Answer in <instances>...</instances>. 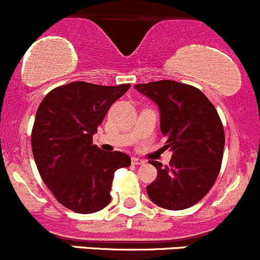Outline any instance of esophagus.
<instances>
[{"label":"esophagus","instance_id":"esophagus-1","mask_svg":"<svg viewBox=\"0 0 260 260\" xmlns=\"http://www.w3.org/2000/svg\"><path fill=\"white\" fill-rule=\"evenodd\" d=\"M147 162L144 159H139V157H132V164L133 165H144Z\"/></svg>","mask_w":260,"mask_h":260}]
</instances>
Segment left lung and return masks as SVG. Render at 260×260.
Masks as SVG:
<instances>
[{
  "instance_id": "obj_1",
  "label": "left lung",
  "mask_w": 260,
  "mask_h": 260,
  "mask_svg": "<svg viewBox=\"0 0 260 260\" xmlns=\"http://www.w3.org/2000/svg\"><path fill=\"white\" fill-rule=\"evenodd\" d=\"M157 104L166 148L174 151L170 165L150 160L156 180L147 187L151 202L182 210L204 198L221 169L225 132L215 106L196 86L175 80L134 85Z\"/></svg>"
}]
</instances>
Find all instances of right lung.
<instances>
[{
	"mask_svg": "<svg viewBox=\"0 0 260 260\" xmlns=\"http://www.w3.org/2000/svg\"><path fill=\"white\" fill-rule=\"evenodd\" d=\"M129 86L72 82L52 89L39 105L31 131L35 164L47 188L70 210L91 214L105 208L115 171L131 165L127 154L92 144L109 109Z\"/></svg>",
	"mask_w": 260,
	"mask_h": 260,
	"instance_id": "1",
	"label": "right lung"
}]
</instances>
